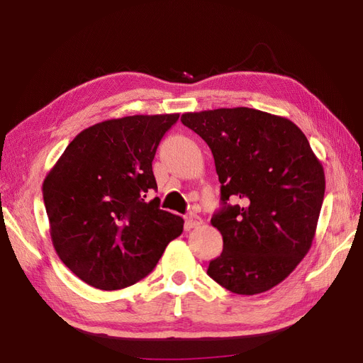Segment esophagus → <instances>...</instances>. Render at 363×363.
Listing matches in <instances>:
<instances>
[{
	"label": "esophagus",
	"mask_w": 363,
	"mask_h": 363,
	"mask_svg": "<svg viewBox=\"0 0 363 363\" xmlns=\"http://www.w3.org/2000/svg\"><path fill=\"white\" fill-rule=\"evenodd\" d=\"M186 225H187V228H198V226L203 225V220H201V217H199V215L190 212V213L186 215Z\"/></svg>",
	"instance_id": "obj_1"
}]
</instances>
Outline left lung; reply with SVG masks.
<instances>
[{
  "label": "left lung",
  "instance_id": "obj_1",
  "mask_svg": "<svg viewBox=\"0 0 363 363\" xmlns=\"http://www.w3.org/2000/svg\"><path fill=\"white\" fill-rule=\"evenodd\" d=\"M209 145L221 184L212 226L223 252L207 274L237 295L282 282L311 250L325 169L295 123L250 107L189 112L181 117Z\"/></svg>",
  "mask_w": 363,
  "mask_h": 363
}]
</instances>
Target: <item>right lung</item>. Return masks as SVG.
<instances>
[{"mask_svg": "<svg viewBox=\"0 0 363 363\" xmlns=\"http://www.w3.org/2000/svg\"><path fill=\"white\" fill-rule=\"evenodd\" d=\"M179 113L133 115L84 129L43 181L51 240L60 260L99 290L148 276L184 220L159 209L152 159Z\"/></svg>", "mask_w": 363, "mask_h": 363, "instance_id": "add662e5", "label": "right lung"}]
</instances>
